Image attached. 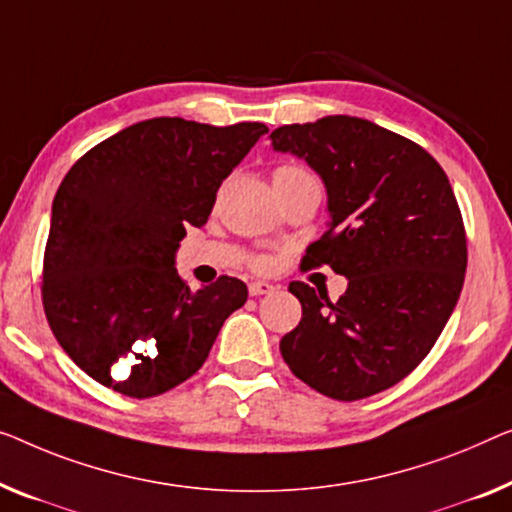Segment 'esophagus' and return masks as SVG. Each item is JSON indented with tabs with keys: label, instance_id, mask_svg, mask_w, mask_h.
<instances>
[{
	"label": "esophagus",
	"instance_id": "34e87169",
	"mask_svg": "<svg viewBox=\"0 0 512 512\" xmlns=\"http://www.w3.org/2000/svg\"><path fill=\"white\" fill-rule=\"evenodd\" d=\"M273 292H276V285H271V282H264V280H255L248 285L250 296H262V294H273Z\"/></svg>",
	"mask_w": 512,
	"mask_h": 512
}]
</instances>
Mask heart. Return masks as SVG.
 I'll list each match as a JSON object with an SVG mask.
<instances>
[{"mask_svg": "<svg viewBox=\"0 0 512 512\" xmlns=\"http://www.w3.org/2000/svg\"><path fill=\"white\" fill-rule=\"evenodd\" d=\"M273 183H287V181H294V179H303V177H310L308 170H303L299 165H278L276 170H273ZM253 266L255 269H266L269 266V259L266 257H255L253 259Z\"/></svg>", "mask_w": 512, "mask_h": 512, "instance_id": "heart-1", "label": "heart"}]
</instances>
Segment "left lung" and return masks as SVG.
<instances>
[{"instance_id":"obj_1","label":"left lung","mask_w":512,"mask_h":512,"mask_svg":"<svg viewBox=\"0 0 512 512\" xmlns=\"http://www.w3.org/2000/svg\"><path fill=\"white\" fill-rule=\"evenodd\" d=\"M271 144L322 177L331 223L305 257L347 278L335 303L289 285L303 315L282 358L326 398H370L430 354L460 299L467 232L451 181L421 144L347 114L280 126Z\"/></svg>"}]
</instances>
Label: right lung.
I'll list each match as a JSON object with an SVG mask.
<instances>
[{
    "mask_svg": "<svg viewBox=\"0 0 512 512\" xmlns=\"http://www.w3.org/2000/svg\"><path fill=\"white\" fill-rule=\"evenodd\" d=\"M269 133L259 121H140L89 149L61 181L43 255V310L61 349L98 384L154 398L193 377L248 299L239 278L190 292L174 269L223 179Z\"/></svg>",
    "mask_w": 512,
    "mask_h": 512,
    "instance_id": "obj_1",
    "label": "right lung"
}]
</instances>
